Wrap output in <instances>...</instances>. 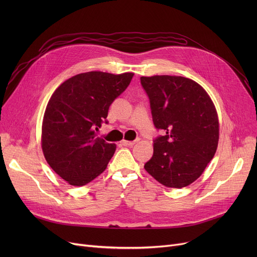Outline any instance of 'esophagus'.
<instances>
[{"mask_svg": "<svg viewBox=\"0 0 257 257\" xmlns=\"http://www.w3.org/2000/svg\"><path fill=\"white\" fill-rule=\"evenodd\" d=\"M139 141L137 140V141H133V142H129V141H121V145H123V146H128V147H132V146H134V145H136L137 143H138Z\"/></svg>", "mask_w": 257, "mask_h": 257, "instance_id": "1", "label": "esophagus"}]
</instances>
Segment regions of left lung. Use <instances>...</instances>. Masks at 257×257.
Listing matches in <instances>:
<instances>
[{
    "mask_svg": "<svg viewBox=\"0 0 257 257\" xmlns=\"http://www.w3.org/2000/svg\"><path fill=\"white\" fill-rule=\"evenodd\" d=\"M150 99L154 125L166 136L154 141L145 170L167 187L197 180L213 158L219 143V117L206 90L181 76L141 77Z\"/></svg>",
    "mask_w": 257,
    "mask_h": 257,
    "instance_id": "8db88e82",
    "label": "left lung"
}]
</instances>
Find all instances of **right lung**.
Returning <instances> with one entry per match:
<instances>
[{"mask_svg": "<svg viewBox=\"0 0 257 257\" xmlns=\"http://www.w3.org/2000/svg\"><path fill=\"white\" fill-rule=\"evenodd\" d=\"M133 75L82 73L53 92L43 119L42 149L49 166L69 184L85 185L107 168L116 146L98 138L94 130Z\"/></svg>", "mask_w": 257, "mask_h": 257, "instance_id": "obj_1", "label": "right lung"}]
</instances>
